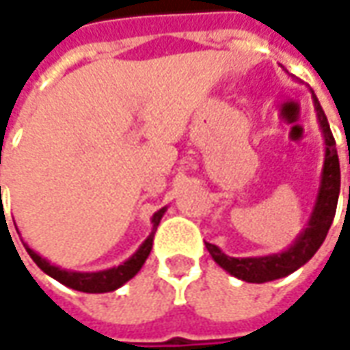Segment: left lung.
I'll return each instance as SVG.
<instances>
[{
	"mask_svg": "<svg viewBox=\"0 0 350 350\" xmlns=\"http://www.w3.org/2000/svg\"><path fill=\"white\" fill-rule=\"evenodd\" d=\"M316 107L318 122L322 128L325 142V159L324 170H322V180H320V189L316 197L314 208L308 220V226L299 234L295 243L284 251L268 256H249V258H235V256L224 255L216 245L206 243V249L215 262L226 272H230L235 278L249 282V284H265L272 280L285 278L297 268L306 265L314 253L324 243L325 235L329 232V226L334 222L335 208H337V199H339V187H341V170H339V157L335 149V139L327 118L324 115V109L320 105L318 97L312 94Z\"/></svg>",
	"mask_w": 350,
	"mask_h": 350,
	"instance_id": "obj_1",
	"label": "left lung"
}]
</instances>
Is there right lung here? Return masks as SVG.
I'll return each instance as SVG.
<instances>
[{
  "label": "right lung",
  "instance_id": "1",
  "mask_svg": "<svg viewBox=\"0 0 350 350\" xmlns=\"http://www.w3.org/2000/svg\"><path fill=\"white\" fill-rule=\"evenodd\" d=\"M166 206H163L161 211H157L151 222H153V230L149 237L145 239L142 247L135 251L134 255L130 256L126 262H122L120 266H115V268H109V270H101V272H70V270H63L59 266H53L49 260H45L42 256L34 253L28 245H25L28 255L32 256L36 265L40 266L44 270L45 274L51 275L53 280L61 282L66 287L70 289H76V291H84V293H107V291H115L120 285H124L128 280H132L139 268L144 266V262L147 260V256L151 253V247H153V237H155L157 226L161 222V218L165 215Z\"/></svg>",
  "mask_w": 350,
  "mask_h": 350
}]
</instances>
